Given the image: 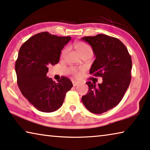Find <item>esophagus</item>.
<instances>
[{
	"mask_svg": "<svg viewBox=\"0 0 150 150\" xmlns=\"http://www.w3.org/2000/svg\"><path fill=\"white\" fill-rule=\"evenodd\" d=\"M79 83V82H78V81H73V86H76V85H77Z\"/></svg>",
	"mask_w": 150,
	"mask_h": 150,
	"instance_id": "esophagus-1",
	"label": "esophagus"
}]
</instances>
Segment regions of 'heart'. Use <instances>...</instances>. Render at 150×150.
Masks as SVG:
<instances>
[{
    "label": "heart",
    "instance_id": "1",
    "mask_svg": "<svg viewBox=\"0 0 150 150\" xmlns=\"http://www.w3.org/2000/svg\"><path fill=\"white\" fill-rule=\"evenodd\" d=\"M75 49L78 54H80L81 57L84 54H90L91 55L92 54V49L89 45H87L85 42H78L77 43L75 44ZM67 52V49H64L61 53V57H64ZM83 71V68H79V69H76V68H72L71 69V71L73 73L76 77L78 78L81 75L82 71Z\"/></svg>",
    "mask_w": 150,
    "mask_h": 150
}]
</instances>
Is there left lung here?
<instances>
[{
	"label": "left lung",
	"mask_w": 150,
	"mask_h": 150,
	"mask_svg": "<svg viewBox=\"0 0 150 150\" xmlns=\"http://www.w3.org/2000/svg\"><path fill=\"white\" fill-rule=\"evenodd\" d=\"M81 40L91 45L96 57L90 74L101 77L103 81H88L87 93L81 100L88 110L101 114L117 106L131 81L132 58L126 47L117 38L99 34Z\"/></svg>",
	"instance_id": "obj_1"
}]
</instances>
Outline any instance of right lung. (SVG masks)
<instances>
[{"label": "right lung", "mask_w": 150, "mask_h": 150, "mask_svg": "<svg viewBox=\"0 0 150 150\" xmlns=\"http://www.w3.org/2000/svg\"><path fill=\"white\" fill-rule=\"evenodd\" d=\"M71 37H58L42 32L29 38L19 49L15 71L23 96L42 112H53L63 105L71 80L62 77L55 83L47 77L49 65L58 63L61 51Z\"/></svg>", "instance_id": "1"}]
</instances>
